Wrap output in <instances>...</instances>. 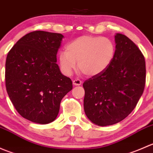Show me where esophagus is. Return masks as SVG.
<instances>
[{"label":"esophagus","instance_id":"1","mask_svg":"<svg viewBox=\"0 0 153 153\" xmlns=\"http://www.w3.org/2000/svg\"><path fill=\"white\" fill-rule=\"evenodd\" d=\"M82 84V81L79 79H75L73 81V84L75 86H79Z\"/></svg>","mask_w":153,"mask_h":153}]
</instances>
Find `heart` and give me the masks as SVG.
<instances>
[{"label": "heart", "instance_id": "heart-1", "mask_svg": "<svg viewBox=\"0 0 153 153\" xmlns=\"http://www.w3.org/2000/svg\"><path fill=\"white\" fill-rule=\"evenodd\" d=\"M115 53V45L110 38L84 35L71 41L66 52L59 54L61 71L71 75L78 67L88 76H94L104 72L110 65Z\"/></svg>", "mask_w": 153, "mask_h": 153}]
</instances>
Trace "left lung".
<instances>
[{
    "label": "left lung",
    "mask_w": 153,
    "mask_h": 153,
    "mask_svg": "<svg viewBox=\"0 0 153 153\" xmlns=\"http://www.w3.org/2000/svg\"><path fill=\"white\" fill-rule=\"evenodd\" d=\"M113 61L103 72L84 81V112L98 126L120 122L135 109L146 82L145 59L126 35L115 36Z\"/></svg>",
    "instance_id": "obj_1"
}]
</instances>
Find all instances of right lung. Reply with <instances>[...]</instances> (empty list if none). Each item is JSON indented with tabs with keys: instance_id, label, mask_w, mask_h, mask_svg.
I'll return each instance as SVG.
<instances>
[{
	"instance_id": "right-lung-1",
	"label": "right lung",
	"mask_w": 153,
	"mask_h": 153,
	"mask_svg": "<svg viewBox=\"0 0 153 153\" xmlns=\"http://www.w3.org/2000/svg\"><path fill=\"white\" fill-rule=\"evenodd\" d=\"M63 38L60 33L34 31L22 37L7 55V93L18 113L32 122H52L61 100L72 89L71 79L56 64Z\"/></svg>"
}]
</instances>
